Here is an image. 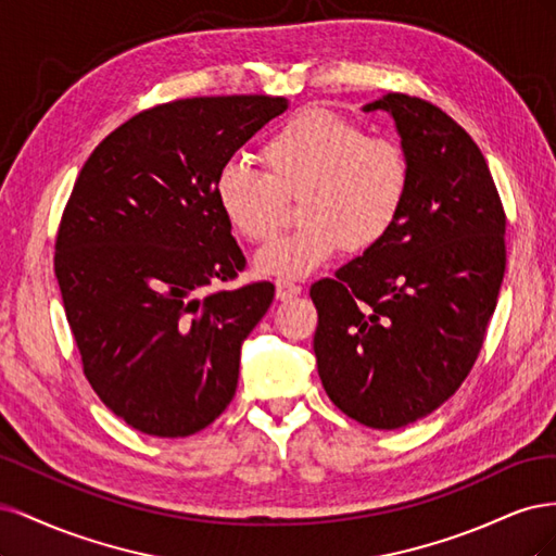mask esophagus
Instances as JSON below:
<instances>
[{
	"mask_svg": "<svg viewBox=\"0 0 556 556\" xmlns=\"http://www.w3.org/2000/svg\"><path fill=\"white\" fill-rule=\"evenodd\" d=\"M299 294H301V288H299L296 282H290V280H278L276 282V296L280 301H288V299L299 296Z\"/></svg>",
	"mask_w": 556,
	"mask_h": 556,
	"instance_id": "1",
	"label": "esophagus"
}]
</instances>
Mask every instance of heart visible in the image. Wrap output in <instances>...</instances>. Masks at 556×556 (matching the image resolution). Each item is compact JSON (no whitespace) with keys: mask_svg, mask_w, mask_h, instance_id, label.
I'll return each mask as SVG.
<instances>
[{"mask_svg":"<svg viewBox=\"0 0 556 556\" xmlns=\"http://www.w3.org/2000/svg\"><path fill=\"white\" fill-rule=\"evenodd\" d=\"M266 172L227 162L213 182L217 208L239 237L264 243L282 227V197H299L301 229L255 257L257 274L304 278L343 245L366 252L399 220L410 190V164L392 139L325 109H304L268 134Z\"/></svg>","mask_w":556,"mask_h":556,"instance_id":"b5f03b06","label":"heart"}]
</instances>
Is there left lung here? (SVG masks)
Here are the masks:
<instances>
[{
    "label": "left lung",
    "instance_id": "obj_1",
    "mask_svg": "<svg viewBox=\"0 0 556 556\" xmlns=\"http://www.w3.org/2000/svg\"><path fill=\"white\" fill-rule=\"evenodd\" d=\"M410 164L394 229L317 280L313 350L325 392L371 429H399L445 403L468 376L506 271V213L480 148L425 99L390 92Z\"/></svg>",
    "mask_w": 556,
    "mask_h": 556
}]
</instances>
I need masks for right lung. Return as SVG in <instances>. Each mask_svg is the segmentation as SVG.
<instances>
[{"instance_id":"add662e5","label":"right lung","mask_w":556,"mask_h":556,"mask_svg":"<svg viewBox=\"0 0 556 556\" xmlns=\"http://www.w3.org/2000/svg\"><path fill=\"white\" fill-rule=\"evenodd\" d=\"M285 109L266 94L178 99L111 131L76 178L55 241L66 323L97 396L148 435L197 433L237 394L241 345L276 288L199 296L245 266L213 182Z\"/></svg>"}]
</instances>
